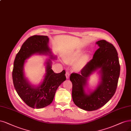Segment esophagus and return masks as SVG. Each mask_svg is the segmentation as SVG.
<instances>
[{
	"label": "esophagus",
	"mask_w": 131,
	"mask_h": 131,
	"mask_svg": "<svg viewBox=\"0 0 131 131\" xmlns=\"http://www.w3.org/2000/svg\"><path fill=\"white\" fill-rule=\"evenodd\" d=\"M69 76H70V74L68 71H67L66 73V78L67 79H69Z\"/></svg>",
	"instance_id": "obj_1"
}]
</instances>
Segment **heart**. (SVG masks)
Listing matches in <instances>:
<instances>
[{
	"label": "heart",
	"mask_w": 131,
	"mask_h": 131,
	"mask_svg": "<svg viewBox=\"0 0 131 131\" xmlns=\"http://www.w3.org/2000/svg\"><path fill=\"white\" fill-rule=\"evenodd\" d=\"M83 51L76 50L68 55L65 58V61L68 64H71L79 60L76 64V68L77 69H81L83 68L89 58L88 55H84L82 57Z\"/></svg>",
	"instance_id": "b5f03b06"
}]
</instances>
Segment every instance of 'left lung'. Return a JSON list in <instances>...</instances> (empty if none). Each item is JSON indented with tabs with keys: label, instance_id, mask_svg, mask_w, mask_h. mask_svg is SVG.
Here are the masks:
<instances>
[{
	"label": "left lung",
	"instance_id": "8db88e82",
	"mask_svg": "<svg viewBox=\"0 0 131 131\" xmlns=\"http://www.w3.org/2000/svg\"><path fill=\"white\" fill-rule=\"evenodd\" d=\"M96 44L99 48L92 59L79 74L73 73L70 76L74 103L80 108L88 111L97 110L111 100L115 93L120 75L118 54L113 45L105 40H99ZM99 69L101 82L94 91L87 94L84 87L88 78Z\"/></svg>",
	"mask_w": 131,
	"mask_h": 131
}]
</instances>
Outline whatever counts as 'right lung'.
I'll return each mask as SVG.
<instances>
[{
    "instance_id": "right-lung-1",
    "label": "right lung",
    "mask_w": 131,
    "mask_h": 131,
    "mask_svg": "<svg viewBox=\"0 0 131 131\" xmlns=\"http://www.w3.org/2000/svg\"><path fill=\"white\" fill-rule=\"evenodd\" d=\"M48 43L49 38L47 36L34 35L28 38L17 54L13 64L12 79L15 88L22 100L33 108H42L50 105L58 87L66 80L64 70L60 73H54L50 59L46 62V74L39 86L36 87L31 85L25 77L23 71L25 61L35 53L51 54Z\"/></svg>"
}]
</instances>
